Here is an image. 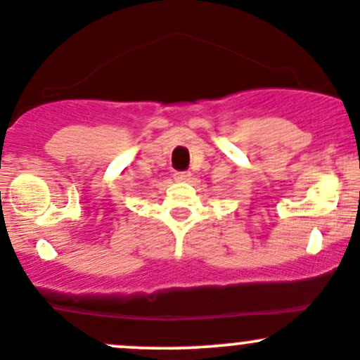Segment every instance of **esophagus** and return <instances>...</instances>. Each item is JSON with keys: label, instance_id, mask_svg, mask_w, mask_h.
I'll list each match as a JSON object with an SVG mask.
<instances>
[{"label": "esophagus", "instance_id": "34e87169", "mask_svg": "<svg viewBox=\"0 0 360 360\" xmlns=\"http://www.w3.org/2000/svg\"><path fill=\"white\" fill-rule=\"evenodd\" d=\"M191 176H192L191 172H176L175 173L176 181H187V180H191Z\"/></svg>", "mask_w": 360, "mask_h": 360}]
</instances>
